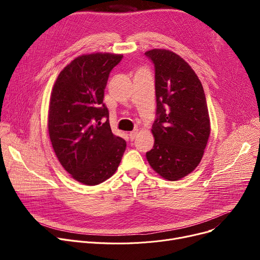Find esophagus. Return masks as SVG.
Here are the masks:
<instances>
[{"mask_svg": "<svg viewBox=\"0 0 260 260\" xmlns=\"http://www.w3.org/2000/svg\"><path fill=\"white\" fill-rule=\"evenodd\" d=\"M137 134H138V131H133V132H131L129 134H128V136H129V139L133 141V140H135V138L137 137Z\"/></svg>", "mask_w": 260, "mask_h": 260, "instance_id": "1", "label": "esophagus"}]
</instances>
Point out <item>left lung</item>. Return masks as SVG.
<instances>
[{
  "instance_id": "obj_1",
  "label": "left lung",
  "mask_w": 260,
  "mask_h": 260,
  "mask_svg": "<svg viewBox=\"0 0 260 260\" xmlns=\"http://www.w3.org/2000/svg\"><path fill=\"white\" fill-rule=\"evenodd\" d=\"M155 65L157 118L154 146L146 153L162 178L179 180L200 163L211 133L206 94L193 68L178 54L155 48L145 52Z\"/></svg>"
}]
</instances>
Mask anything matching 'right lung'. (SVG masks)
<instances>
[{
    "label": "right lung",
    "instance_id": "obj_1",
    "mask_svg": "<svg viewBox=\"0 0 260 260\" xmlns=\"http://www.w3.org/2000/svg\"><path fill=\"white\" fill-rule=\"evenodd\" d=\"M122 58L109 52L82 54L63 68L51 90L52 148L64 170L85 185L111 178L125 151L126 142L113 134L103 104L109 73Z\"/></svg>",
    "mask_w": 260,
    "mask_h": 260
}]
</instances>
